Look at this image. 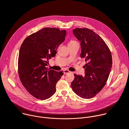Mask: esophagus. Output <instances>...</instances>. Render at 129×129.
Wrapping results in <instances>:
<instances>
[{"mask_svg":"<svg viewBox=\"0 0 129 129\" xmlns=\"http://www.w3.org/2000/svg\"><path fill=\"white\" fill-rule=\"evenodd\" d=\"M71 73V72H70V71H69L68 70H65L63 71V73H64V75L65 74H69V73Z\"/></svg>","mask_w":129,"mask_h":129,"instance_id":"obj_1","label":"esophagus"}]
</instances>
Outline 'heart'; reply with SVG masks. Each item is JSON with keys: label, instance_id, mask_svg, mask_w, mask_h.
I'll return each instance as SVG.
<instances>
[{"label": "heart", "instance_id": "1", "mask_svg": "<svg viewBox=\"0 0 129 129\" xmlns=\"http://www.w3.org/2000/svg\"><path fill=\"white\" fill-rule=\"evenodd\" d=\"M77 43L76 41H74V40H72L71 41H70L68 44H73V43Z\"/></svg>", "mask_w": 129, "mask_h": 129}]
</instances>
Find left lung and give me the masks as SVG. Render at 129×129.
Masks as SVG:
<instances>
[{"label":"left lung","mask_w":129,"mask_h":129,"mask_svg":"<svg viewBox=\"0 0 129 129\" xmlns=\"http://www.w3.org/2000/svg\"><path fill=\"white\" fill-rule=\"evenodd\" d=\"M73 34L81 42V57L87 62L83 66L85 76L75 74L71 83L74 92L81 98L90 99L104 87L112 67L110 49L97 34L88 28H76Z\"/></svg>","instance_id":"left-lung-1"}]
</instances>
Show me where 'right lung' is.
I'll list each match as a JSON object with an SVG mask.
<instances>
[{"label": "right lung", "mask_w": 129, "mask_h": 129, "mask_svg": "<svg viewBox=\"0 0 129 129\" xmlns=\"http://www.w3.org/2000/svg\"><path fill=\"white\" fill-rule=\"evenodd\" d=\"M66 35L65 30L44 28L28 36L21 45L18 58L19 77L27 91L38 99L52 96L63 75L62 71L48 70L46 66L48 59L56 54Z\"/></svg>", "instance_id": "add662e5"}]
</instances>
